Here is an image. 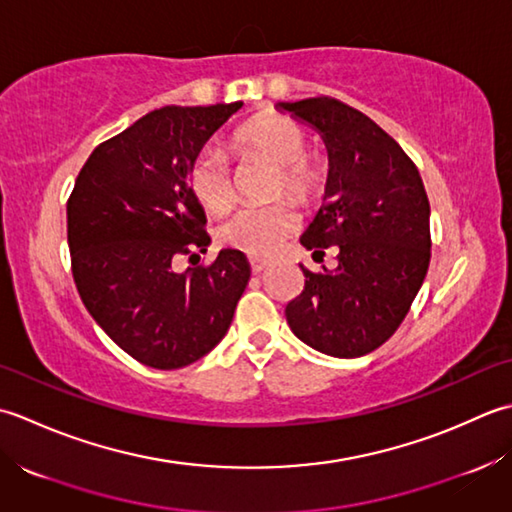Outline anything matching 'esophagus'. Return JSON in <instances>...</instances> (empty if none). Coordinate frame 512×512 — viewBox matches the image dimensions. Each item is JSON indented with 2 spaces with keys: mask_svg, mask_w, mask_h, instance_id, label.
<instances>
[{
  "mask_svg": "<svg viewBox=\"0 0 512 512\" xmlns=\"http://www.w3.org/2000/svg\"><path fill=\"white\" fill-rule=\"evenodd\" d=\"M249 265H252V271L254 274H260V271L269 267V260L267 258H249Z\"/></svg>",
  "mask_w": 512,
  "mask_h": 512,
  "instance_id": "obj_1",
  "label": "esophagus"
}]
</instances>
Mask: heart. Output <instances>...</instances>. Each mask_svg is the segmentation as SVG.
Returning <instances> with one entry per match:
<instances>
[{"label": "heart", "mask_w": 512, "mask_h": 512, "mask_svg": "<svg viewBox=\"0 0 512 512\" xmlns=\"http://www.w3.org/2000/svg\"><path fill=\"white\" fill-rule=\"evenodd\" d=\"M307 150V134L300 125L278 112H265L249 119L232 137V152L241 161L260 159L274 163L276 174L271 176V196L287 194L298 203L316 198L325 183V172L314 154ZM187 185L194 198L207 212L223 214L232 207L234 170L229 156L221 150L203 148L190 168ZM298 229V216L287 201L269 205L241 207L221 227V241L238 252L252 256H269L283 245Z\"/></svg>", "instance_id": "b5f03b06"}]
</instances>
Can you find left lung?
<instances>
[{
  "instance_id": "obj_1",
  "label": "left lung",
  "mask_w": 512,
  "mask_h": 512,
  "mask_svg": "<svg viewBox=\"0 0 512 512\" xmlns=\"http://www.w3.org/2000/svg\"><path fill=\"white\" fill-rule=\"evenodd\" d=\"M280 108L307 121L329 150L325 203L300 243L338 267L309 271L285 307L291 331L327 356L360 358L387 342L409 314L431 260L429 196L400 143L367 114L333 97Z\"/></svg>"
}]
</instances>
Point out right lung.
Wrapping results in <instances>:
<instances>
[{"instance_id": "1", "label": "right lung", "mask_w": 512, "mask_h": 512, "mask_svg": "<svg viewBox=\"0 0 512 512\" xmlns=\"http://www.w3.org/2000/svg\"><path fill=\"white\" fill-rule=\"evenodd\" d=\"M243 103L163 106L99 143L68 198L72 278L119 347L152 369L203 358L232 325L249 280L238 249L176 274V256L205 252V212L187 168Z\"/></svg>"}]
</instances>
